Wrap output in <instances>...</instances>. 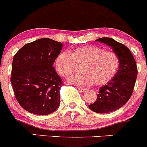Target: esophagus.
Instances as JSON below:
<instances>
[{
  "mask_svg": "<svg viewBox=\"0 0 147 147\" xmlns=\"http://www.w3.org/2000/svg\"><path fill=\"white\" fill-rule=\"evenodd\" d=\"M78 90L81 92V93H84V92L87 90V89L85 88H81V87H79V86H78Z\"/></svg>",
  "mask_w": 147,
  "mask_h": 147,
  "instance_id": "34e87169",
  "label": "esophagus"
}]
</instances>
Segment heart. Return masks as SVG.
<instances>
[{"mask_svg": "<svg viewBox=\"0 0 147 147\" xmlns=\"http://www.w3.org/2000/svg\"><path fill=\"white\" fill-rule=\"evenodd\" d=\"M119 64L116 53L94 45L80 47L69 53L61 52L55 60L56 70L63 77L74 73L76 65L81 66L80 71L83 74L69 78V81L80 86L106 84L115 76Z\"/></svg>", "mask_w": 147, "mask_h": 147, "instance_id": "heart-1", "label": "heart"}]
</instances>
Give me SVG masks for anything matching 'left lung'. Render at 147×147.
Returning <instances> with one entry per match:
<instances>
[{
    "mask_svg": "<svg viewBox=\"0 0 147 147\" xmlns=\"http://www.w3.org/2000/svg\"><path fill=\"white\" fill-rule=\"evenodd\" d=\"M96 41L105 43L113 48L119 58V70L115 76L100 88L96 100L88 107L97 113H107L123 106L134 90L137 77V67L134 57L125 45L110 37Z\"/></svg>",
    "mask_w": 147,
    "mask_h": 147,
    "instance_id": "left-lung-1",
    "label": "left lung"
}]
</instances>
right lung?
Instances as JSON below:
<instances>
[{
	"label": "right lung",
	"mask_w": 147,
	"mask_h": 147,
	"mask_svg": "<svg viewBox=\"0 0 147 147\" xmlns=\"http://www.w3.org/2000/svg\"><path fill=\"white\" fill-rule=\"evenodd\" d=\"M63 44L42 38L24 45L15 54L10 82L16 100L27 111L46 115L60 104L63 83L53 64Z\"/></svg>",
	"instance_id": "right-lung-1"
}]
</instances>
